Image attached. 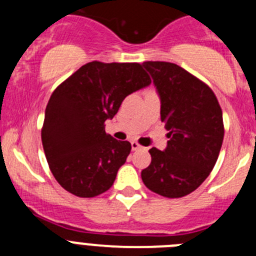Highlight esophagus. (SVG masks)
<instances>
[{
  "label": "esophagus",
  "instance_id": "esophagus-1",
  "mask_svg": "<svg viewBox=\"0 0 256 256\" xmlns=\"http://www.w3.org/2000/svg\"><path fill=\"white\" fill-rule=\"evenodd\" d=\"M130 144H132V150H133V151L141 150V148H142V146H141V144H138V142H136V141H133Z\"/></svg>",
  "mask_w": 256,
  "mask_h": 256
}]
</instances>
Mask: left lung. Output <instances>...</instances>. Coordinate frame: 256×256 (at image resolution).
I'll use <instances>...</instances> for the list:
<instances>
[{"label":"left lung","mask_w":256,"mask_h":256,"mask_svg":"<svg viewBox=\"0 0 256 256\" xmlns=\"http://www.w3.org/2000/svg\"><path fill=\"white\" fill-rule=\"evenodd\" d=\"M142 65L152 76L169 130L164 151L148 150L151 164L141 172L142 180L164 198H183L206 180L218 159L224 137L220 105L209 86L177 64Z\"/></svg>","instance_id":"left-lung-1"}]
</instances>
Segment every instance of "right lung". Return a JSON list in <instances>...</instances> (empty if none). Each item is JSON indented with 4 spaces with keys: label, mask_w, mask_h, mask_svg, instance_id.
I'll return each instance as SVG.
<instances>
[{
    "label": "right lung",
    "mask_w": 256,
    "mask_h": 256,
    "mask_svg": "<svg viewBox=\"0 0 256 256\" xmlns=\"http://www.w3.org/2000/svg\"><path fill=\"white\" fill-rule=\"evenodd\" d=\"M150 83L138 62L92 61L54 91L44 112L42 144L62 188L78 198H94L112 186L132 146L108 134L105 122L128 94Z\"/></svg>",
    "instance_id": "obj_1"
}]
</instances>
